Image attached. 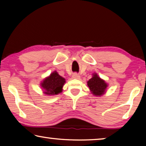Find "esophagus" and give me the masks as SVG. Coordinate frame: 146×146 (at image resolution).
Returning <instances> with one entry per match:
<instances>
[{
	"mask_svg": "<svg viewBox=\"0 0 146 146\" xmlns=\"http://www.w3.org/2000/svg\"><path fill=\"white\" fill-rule=\"evenodd\" d=\"M72 77L73 78H75V79H79V78H80V75H79L78 73H73V74Z\"/></svg>",
	"mask_w": 146,
	"mask_h": 146,
	"instance_id": "1",
	"label": "esophagus"
}]
</instances>
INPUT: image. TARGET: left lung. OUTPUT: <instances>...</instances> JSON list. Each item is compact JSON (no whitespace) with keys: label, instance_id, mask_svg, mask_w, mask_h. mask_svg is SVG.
<instances>
[{"label":"left lung","instance_id":"1","mask_svg":"<svg viewBox=\"0 0 146 146\" xmlns=\"http://www.w3.org/2000/svg\"><path fill=\"white\" fill-rule=\"evenodd\" d=\"M88 86L94 95L101 96L104 93L107 88V84L101 79L97 74H93V77L88 80Z\"/></svg>","mask_w":146,"mask_h":146}]
</instances>
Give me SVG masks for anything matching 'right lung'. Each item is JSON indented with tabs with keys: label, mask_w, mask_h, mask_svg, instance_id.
<instances>
[{
	"label": "right lung",
	"mask_w": 146,
	"mask_h": 146,
	"mask_svg": "<svg viewBox=\"0 0 146 146\" xmlns=\"http://www.w3.org/2000/svg\"><path fill=\"white\" fill-rule=\"evenodd\" d=\"M65 82V79L55 71L51 73L50 76L44 79L41 83V86L44 90V93L46 95H57L62 92V89Z\"/></svg>",
	"instance_id": "right-lung-1"
}]
</instances>
